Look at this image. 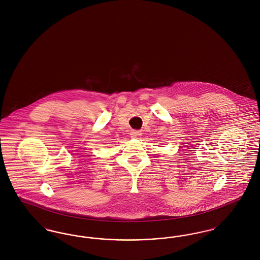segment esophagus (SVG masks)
<instances>
[{
  "mask_svg": "<svg viewBox=\"0 0 260 260\" xmlns=\"http://www.w3.org/2000/svg\"><path fill=\"white\" fill-rule=\"evenodd\" d=\"M140 136H141V132L140 131H132V133H131V136L133 138H137V137H139Z\"/></svg>",
  "mask_w": 260,
  "mask_h": 260,
  "instance_id": "34e87169",
  "label": "esophagus"
}]
</instances>
